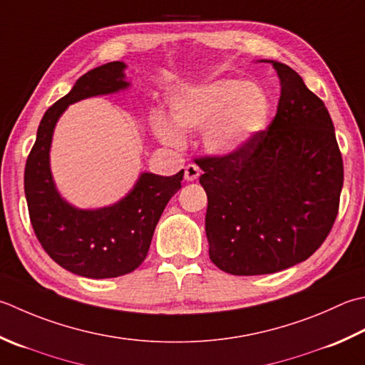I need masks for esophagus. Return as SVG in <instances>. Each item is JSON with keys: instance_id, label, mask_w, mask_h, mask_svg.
I'll list each match as a JSON object with an SVG mask.
<instances>
[{"instance_id": "esophagus-1", "label": "esophagus", "mask_w": 365, "mask_h": 365, "mask_svg": "<svg viewBox=\"0 0 365 365\" xmlns=\"http://www.w3.org/2000/svg\"><path fill=\"white\" fill-rule=\"evenodd\" d=\"M201 175V169L196 164H188L187 168H185V180L187 182H195Z\"/></svg>"}]
</instances>
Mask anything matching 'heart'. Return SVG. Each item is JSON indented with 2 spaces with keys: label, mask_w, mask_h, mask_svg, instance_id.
<instances>
[{
  "label": "heart",
  "mask_w": 365,
  "mask_h": 365,
  "mask_svg": "<svg viewBox=\"0 0 365 365\" xmlns=\"http://www.w3.org/2000/svg\"><path fill=\"white\" fill-rule=\"evenodd\" d=\"M270 103L259 87L223 78L177 91L169 99V117L180 133L204 128V144L213 153L235 152L266 126ZM175 129V130H176ZM156 134L166 144L178 145L180 134L166 120L155 121Z\"/></svg>",
  "instance_id": "b5f03b06"
}]
</instances>
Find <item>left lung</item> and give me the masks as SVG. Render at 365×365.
<instances>
[{
  "label": "left lung",
  "mask_w": 365,
  "mask_h": 365,
  "mask_svg": "<svg viewBox=\"0 0 365 365\" xmlns=\"http://www.w3.org/2000/svg\"><path fill=\"white\" fill-rule=\"evenodd\" d=\"M272 64L282 96L267 130L235 152L195 160L210 259L231 275L275 274L310 258L339 213L344 160L329 112L294 69Z\"/></svg>",
  "instance_id": "obj_1"
}]
</instances>
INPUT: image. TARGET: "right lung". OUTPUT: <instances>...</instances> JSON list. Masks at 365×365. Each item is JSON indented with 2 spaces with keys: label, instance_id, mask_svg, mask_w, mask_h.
I'll use <instances>...</instances> for the list:
<instances>
[{
  "label": "right lung",
  "instance_id": "1",
  "mask_svg": "<svg viewBox=\"0 0 365 365\" xmlns=\"http://www.w3.org/2000/svg\"><path fill=\"white\" fill-rule=\"evenodd\" d=\"M123 69L121 61L91 69L50 106L25 164V196L36 237L56 264L87 278H115L144 262L164 207L183 180V169L170 177L145 173L130 195L99 210L74 209L56 192L48 166L56 120L78 99L128 87Z\"/></svg>",
  "mask_w": 365,
  "mask_h": 365
}]
</instances>
